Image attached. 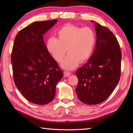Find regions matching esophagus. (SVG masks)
Returning a JSON list of instances; mask_svg holds the SVG:
<instances>
[{"instance_id":"1","label":"esophagus","mask_w":133,"mask_h":133,"mask_svg":"<svg viewBox=\"0 0 133 133\" xmlns=\"http://www.w3.org/2000/svg\"><path fill=\"white\" fill-rule=\"evenodd\" d=\"M70 75H71L70 72L67 71H64V76H66V77H68V76H70Z\"/></svg>"}]
</instances>
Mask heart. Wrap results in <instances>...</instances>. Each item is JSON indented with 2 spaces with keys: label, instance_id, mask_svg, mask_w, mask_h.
Wrapping results in <instances>:
<instances>
[{
  "label": "heart",
  "instance_id": "obj_1",
  "mask_svg": "<svg viewBox=\"0 0 133 133\" xmlns=\"http://www.w3.org/2000/svg\"><path fill=\"white\" fill-rule=\"evenodd\" d=\"M57 39L47 40V50L56 62H60L67 53L69 55L62 62V67L73 70L90 57L96 44V34L89 27L67 24L57 31Z\"/></svg>",
  "mask_w": 133,
  "mask_h": 133
}]
</instances>
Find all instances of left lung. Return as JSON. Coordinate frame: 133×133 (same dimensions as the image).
<instances>
[{
    "label": "left lung",
    "instance_id": "obj_1",
    "mask_svg": "<svg viewBox=\"0 0 133 133\" xmlns=\"http://www.w3.org/2000/svg\"><path fill=\"white\" fill-rule=\"evenodd\" d=\"M96 31L93 55L77 70V97L83 103L97 104L105 101L115 89L121 75V51L115 36L106 27L91 21Z\"/></svg>",
    "mask_w": 133,
    "mask_h": 133
}]
</instances>
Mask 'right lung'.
I'll return each mask as SVG.
<instances>
[{
  "mask_svg": "<svg viewBox=\"0 0 133 133\" xmlns=\"http://www.w3.org/2000/svg\"><path fill=\"white\" fill-rule=\"evenodd\" d=\"M57 22L31 23L19 31L13 44L11 62L15 83L29 102L36 104L53 100L56 85L63 75L43 41V35Z\"/></svg>",
  "mask_w": 133,
  "mask_h": 133,
  "instance_id": "obj_1",
  "label": "right lung"
}]
</instances>
